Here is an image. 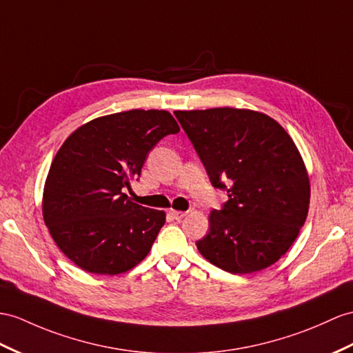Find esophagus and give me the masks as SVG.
<instances>
[{
  "mask_svg": "<svg viewBox=\"0 0 353 353\" xmlns=\"http://www.w3.org/2000/svg\"><path fill=\"white\" fill-rule=\"evenodd\" d=\"M169 214L172 216V219H175V220H183L184 217H185V214L187 212H184V211H175V210H170L169 211Z\"/></svg>",
  "mask_w": 353,
  "mask_h": 353,
  "instance_id": "esophagus-1",
  "label": "esophagus"
}]
</instances>
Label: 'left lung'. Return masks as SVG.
Masks as SVG:
<instances>
[{
  "instance_id": "8db88e82",
  "label": "left lung",
  "mask_w": 353,
  "mask_h": 353,
  "mask_svg": "<svg viewBox=\"0 0 353 353\" xmlns=\"http://www.w3.org/2000/svg\"><path fill=\"white\" fill-rule=\"evenodd\" d=\"M214 188L228 202L210 214L197 250L223 271L268 268L294 244L307 219L310 183L294 141L254 110H176Z\"/></svg>"
}]
</instances>
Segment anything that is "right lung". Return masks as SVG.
<instances>
[{
	"mask_svg": "<svg viewBox=\"0 0 353 353\" xmlns=\"http://www.w3.org/2000/svg\"><path fill=\"white\" fill-rule=\"evenodd\" d=\"M179 127L166 110L133 109L83 124L50 165L43 219L68 259L92 274L115 276L143 261L166 214L124 193L148 152Z\"/></svg>",
	"mask_w": 353,
	"mask_h": 353,
	"instance_id": "add662e5",
	"label": "right lung"
}]
</instances>
